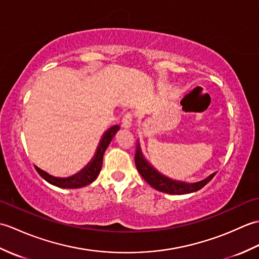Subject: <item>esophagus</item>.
Returning <instances> with one entry per match:
<instances>
[{"label":"esophagus","mask_w":259,"mask_h":259,"mask_svg":"<svg viewBox=\"0 0 259 259\" xmlns=\"http://www.w3.org/2000/svg\"><path fill=\"white\" fill-rule=\"evenodd\" d=\"M133 122H134V114L131 112L126 113L122 119V125L124 128H130V126L133 125Z\"/></svg>","instance_id":"obj_1"}]
</instances>
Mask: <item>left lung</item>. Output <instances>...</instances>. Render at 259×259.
I'll list each match as a JSON object with an SVG mask.
<instances>
[{"label": "left lung", "mask_w": 259, "mask_h": 259, "mask_svg": "<svg viewBox=\"0 0 259 259\" xmlns=\"http://www.w3.org/2000/svg\"><path fill=\"white\" fill-rule=\"evenodd\" d=\"M135 162H136L137 170H138L139 174L141 175V177L144 178L148 184H149L151 187H153L156 190L166 192V194H170V195H185V194H190V192L199 190L202 188V187H205L214 176V174H212L211 176H209L207 179L196 184H186V183H180V181H175V180L169 179L159 174L158 171H156V170L145 160V158L142 157L139 144L137 146V149H136Z\"/></svg>", "instance_id": "left-lung-1"}]
</instances>
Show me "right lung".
Masks as SVG:
<instances>
[{
    "instance_id": "1",
    "label": "right lung",
    "mask_w": 259,
    "mask_h": 259,
    "mask_svg": "<svg viewBox=\"0 0 259 259\" xmlns=\"http://www.w3.org/2000/svg\"><path fill=\"white\" fill-rule=\"evenodd\" d=\"M119 129H120L119 125L111 126V128H110L107 133L103 135V138L100 141V145L98 147V150L95 158H93V160L78 175L72 176V177L70 178H56V177H52V176L47 174L46 171H43V170H41L37 167H35L36 171L43 179L47 180L49 184L60 187V188L74 189V188H81V187H84L87 185H90L92 181L96 180L99 172H100L101 167H102L103 153L106 151L109 144L111 142L114 135L117 134V131Z\"/></svg>"
}]
</instances>
